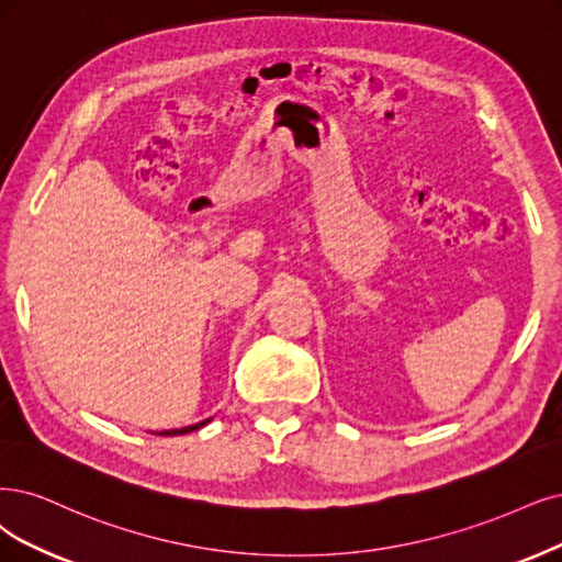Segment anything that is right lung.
Instances as JSON below:
<instances>
[{
  "instance_id": "add662e5",
  "label": "right lung",
  "mask_w": 562,
  "mask_h": 562,
  "mask_svg": "<svg viewBox=\"0 0 562 562\" xmlns=\"http://www.w3.org/2000/svg\"><path fill=\"white\" fill-rule=\"evenodd\" d=\"M211 422H213V417H211V419H205V422H199V424H194V426H184V428H171V430H159V432H155V435H166V438H171V435H184V432H194V430L203 428L205 424H211Z\"/></svg>"
}]
</instances>
